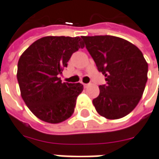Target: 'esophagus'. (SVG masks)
Returning a JSON list of instances; mask_svg holds the SVG:
<instances>
[{
	"mask_svg": "<svg viewBox=\"0 0 159 159\" xmlns=\"http://www.w3.org/2000/svg\"><path fill=\"white\" fill-rule=\"evenodd\" d=\"M89 84H84V86L85 88H86V87H88V86H89Z\"/></svg>",
	"mask_w": 159,
	"mask_h": 159,
	"instance_id": "1",
	"label": "esophagus"
}]
</instances>
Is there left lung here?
Wrapping results in <instances>:
<instances>
[{"instance_id": "left-lung-1", "label": "left lung", "mask_w": 159, "mask_h": 159, "mask_svg": "<svg viewBox=\"0 0 159 159\" xmlns=\"http://www.w3.org/2000/svg\"><path fill=\"white\" fill-rule=\"evenodd\" d=\"M98 70L107 84L99 85L93 99L97 112L109 120L128 115L143 96L147 83L148 63L132 43L114 36H82Z\"/></svg>"}]
</instances>
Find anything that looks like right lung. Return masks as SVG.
<instances>
[{
	"mask_svg": "<svg viewBox=\"0 0 159 159\" xmlns=\"http://www.w3.org/2000/svg\"><path fill=\"white\" fill-rule=\"evenodd\" d=\"M80 37H44L28 47L17 64L21 96L31 112L43 121L60 123L74 112L80 83H62L60 75L75 52L84 48Z\"/></svg>",
	"mask_w": 159,
	"mask_h": 159,
	"instance_id": "obj_1",
	"label": "right lung"
}]
</instances>
